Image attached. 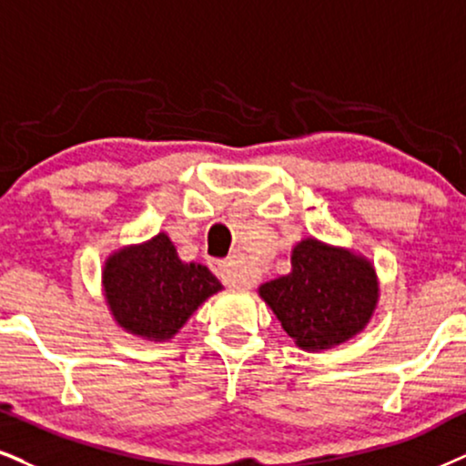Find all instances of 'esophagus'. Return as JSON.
Here are the masks:
<instances>
[{
	"label": "esophagus",
	"mask_w": 466,
	"mask_h": 466,
	"mask_svg": "<svg viewBox=\"0 0 466 466\" xmlns=\"http://www.w3.org/2000/svg\"><path fill=\"white\" fill-rule=\"evenodd\" d=\"M211 268H214V272L218 274V277H220L224 285H228V287H248V283H246V280L239 277L238 268H235L233 261H227V259L214 261V263H211Z\"/></svg>",
	"instance_id": "1"
}]
</instances>
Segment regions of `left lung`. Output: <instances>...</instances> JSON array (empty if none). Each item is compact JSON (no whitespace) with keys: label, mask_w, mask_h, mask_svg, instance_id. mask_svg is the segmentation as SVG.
I'll use <instances>...</instances> for the list:
<instances>
[{"label":"left lung","mask_w":466,"mask_h":466,"mask_svg":"<svg viewBox=\"0 0 466 466\" xmlns=\"http://www.w3.org/2000/svg\"><path fill=\"white\" fill-rule=\"evenodd\" d=\"M257 291L298 348L324 352L367 329L380 300V280L360 252L304 238L291 248V272Z\"/></svg>","instance_id":"1"}]
</instances>
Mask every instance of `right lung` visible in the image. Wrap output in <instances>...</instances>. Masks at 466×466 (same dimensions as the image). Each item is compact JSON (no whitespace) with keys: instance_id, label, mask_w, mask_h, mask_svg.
Wrapping results in <instances>:
<instances>
[{"instance_id":"1","label":"right lung","mask_w":466,"mask_h":466,"mask_svg":"<svg viewBox=\"0 0 466 466\" xmlns=\"http://www.w3.org/2000/svg\"><path fill=\"white\" fill-rule=\"evenodd\" d=\"M222 289L203 263L181 261L168 233L120 246L106 257L101 291L112 319L129 335L170 341L194 311Z\"/></svg>"}]
</instances>
